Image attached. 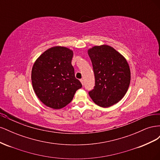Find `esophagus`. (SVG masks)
Wrapping results in <instances>:
<instances>
[{"instance_id":"34e87169","label":"esophagus","mask_w":160,"mask_h":160,"mask_svg":"<svg viewBox=\"0 0 160 160\" xmlns=\"http://www.w3.org/2000/svg\"><path fill=\"white\" fill-rule=\"evenodd\" d=\"M80 81H81V83H82V85H84V80H83V79H81L80 80Z\"/></svg>"}]
</instances>
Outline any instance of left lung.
<instances>
[{"label": "left lung", "mask_w": 160, "mask_h": 160, "mask_svg": "<svg viewBox=\"0 0 160 160\" xmlns=\"http://www.w3.org/2000/svg\"><path fill=\"white\" fill-rule=\"evenodd\" d=\"M95 75V87L89 92L94 103L109 108L119 102L129 88L131 72L126 59L109 45L88 50Z\"/></svg>", "instance_id": "1"}]
</instances>
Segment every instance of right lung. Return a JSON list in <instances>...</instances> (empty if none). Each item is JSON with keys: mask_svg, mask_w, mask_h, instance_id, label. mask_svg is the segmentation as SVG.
<instances>
[{"mask_svg": "<svg viewBox=\"0 0 160 160\" xmlns=\"http://www.w3.org/2000/svg\"><path fill=\"white\" fill-rule=\"evenodd\" d=\"M73 52L64 47H53L38 58L33 65L31 80L38 98L47 107L59 109L73 98L81 82L75 78L71 60Z\"/></svg>", "mask_w": 160, "mask_h": 160, "instance_id": "right-lung-1", "label": "right lung"}]
</instances>
